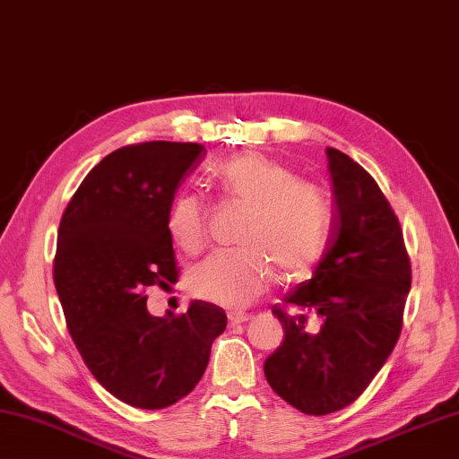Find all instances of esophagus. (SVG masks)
Wrapping results in <instances>:
<instances>
[{"mask_svg":"<svg viewBox=\"0 0 459 459\" xmlns=\"http://www.w3.org/2000/svg\"><path fill=\"white\" fill-rule=\"evenodd\" d=\"M248 321V315L247 313H229V323L230 325H240Z\"/></svg>","mask_w":459,"mask_h":459,"instance_id":"34e87169","label":"esophagus"}]
</instances>
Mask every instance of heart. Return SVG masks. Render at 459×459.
<instances>
[{
	"label": "heart",
	"instance_id": "b5f03b06",
	"mask_svg": "<svg viewBox=\"0 0 459 459\" xmlns=\"http://www.w3.org/2000/svg\"><path fill=\"white\" fill-rule=\"evenodd\" d=\"M222 198L247 208L243 248L206 258L190 274V290L203 301L243 309L263 293L271 266L279 279H299L319 263L329 243L333 206L313 182L258 152L238 154L212 170ZM174 243L188 255L208 240V212L198 196L182 195L169 212Z\"/></svg>",
	"mask_w": 459,
	"mask_h": 459
}]
</instances>
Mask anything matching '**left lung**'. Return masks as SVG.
Wrapping results in <instances>:
<instances>
[{
    "instance_id": "8db88e82",
    "label": "left lung",
    "mask_w": 459,
    "mask_h": 459,
    "mask_svg": "<svg viewBox=\"0 0 459 459\" xmlns=\"http://www.w3.org/2000/svg\"><path fill=\"white\" fill-rule=\"evenodd\" d=\"M335 198L329 247L313 279L273 307L285 339L266 357L274 394L307 415L359 397L394 351L411 287L399 219L371 174L327 148Z\"/></svg>"
}]
</instances>
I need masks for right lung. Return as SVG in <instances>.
I'll return each instance as SVG.
<instances>
[{
  "mask_svg": "<svg viewBox=\"0 0 459 459\" xmlns=\"http://www.w3.org/2000/svg\"><path fill=\"white\" fill-rule=\"evenodd\" d=\"M206 154L195 143L114 150L82 180L62 214L54 282L82 359L106 391L140 410H164L201 381L227 313L193 301L152 316L146 289L178 281L169 212Z\"/></svg>",
  "mask_w": 459,
  "mask_h": 459,
  "instance_id": "right-lung-1",
  "label": "right lung"
}]
</instances>
